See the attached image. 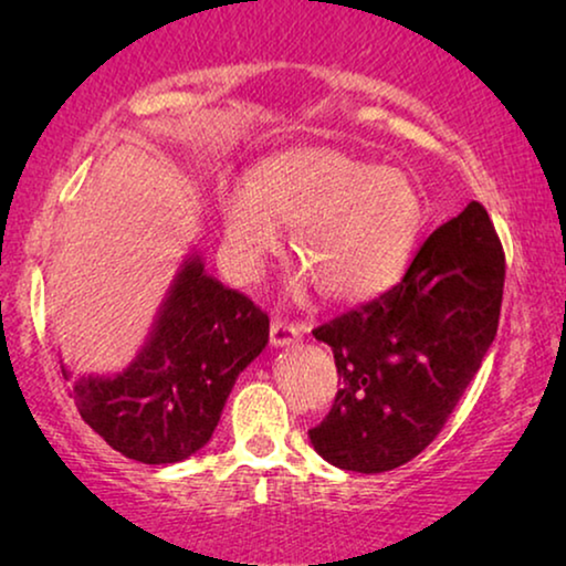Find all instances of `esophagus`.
Returning a JSON list of instances; mask_svg holds the SVG:
<instances>
[{
	"label": "esophagus",
	"instance_id": "obj_1",
	"mask_svg": "<svg viewBox=\"0 0 566 566\" xmlns=\"http://www.w3.org/2000/svg\"><path fill=\"white\" fill-rule=\"evenodd\" d=\"M298 337H301V329L296 324H289L283 319H275L270 324V345L273 347H291L298 343Z\"/></svg>",
	"mask_w": 566,
	"mask_h": 566
}]
</instances>
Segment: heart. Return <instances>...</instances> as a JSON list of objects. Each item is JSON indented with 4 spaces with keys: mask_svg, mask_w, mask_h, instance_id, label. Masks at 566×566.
<instances>
[{
    "mask_svg": "<svg viewBox=\"0 0 566 566\" xmlns=\"http://www.w3.org/2000/svg\"><path fill=\"white\" fill-rule=\"evenodd\" d=\"M223 258L250 281L293 227V258L339 304L374 298L399 281L424 223V200L399 169L329 146H306L262 161L250 185L221 192Z\"/></svg>",
    "mask_w": 566,
    "mask_h": 566,
    "instance_id": "heart-1",
    "label": "heart"
}]
</instances>
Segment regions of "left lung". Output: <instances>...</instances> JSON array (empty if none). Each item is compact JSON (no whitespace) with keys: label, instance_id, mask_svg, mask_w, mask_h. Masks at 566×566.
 Instances as JSON below:
<instances>
[{"label":"left lung","instance_id":"8db88e82","mask_svg":"<svg viewBox=\"0 0 566 566\" xmlns=\"http://www.w3.org/2000/svg\"><path fill=\"white\" fill-rule=\"evenodd\" d=\"M505 254L476 200L424 239L401 281L314 329L339 386L308 430L332 467L381 474L428 448L497 335Z\"/></svg>","mask_w":566,"mask_h":566}]
</instances>
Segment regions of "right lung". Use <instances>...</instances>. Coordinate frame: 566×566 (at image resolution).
I'll list each match as a JSON object with an SVG mask.
<instances>
[{
    "label": "right lung",
    "instance_id": "right-lung-1",
    "mask_svg": "<svg viewBox=\"0 0 566 566\" xmlns=\"http://www.w3.org/2000/svg\"><path fill=\"white\" fill-rule=\"evenodd\" d=\"M270 319L190 252L177 268L142 350L118 374L72 381L82 420L142 463H177L211 440L237 378L265 350ZM64 378H72L61 363Z\"/></svg>",
    "mask_w": 566,
    "mask_h": 566
}]
</instances>
